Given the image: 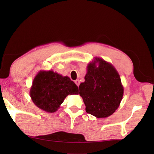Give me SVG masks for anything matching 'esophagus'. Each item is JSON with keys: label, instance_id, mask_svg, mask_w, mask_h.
Wrapping results in <instances>:
<instances>
[{"label": "esophagus", "instance_id": "34e87169", "mask_svg": "<svg viewBox=\"0 0 154 154\" xmlns=\"http://www.w3.org/2000/svg\"><path fill=\"white\" fill-rule=\"evenodd\" d=\"M75 83L76 84V85L78 86V87H79V85H80V80H75Z\"/></svg>", "mask_w": 154, "mask_h": 154}]
</instances>
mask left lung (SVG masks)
I'll use <instances>...</instances> for the list:
<instances>
[{"label": "left lung", "mask_w": 154, "mask_h": 154, "mask_svg": "<svg viewBox=\"0 0 154 154\" xmlns=\"http://www.w3.org/2000/svg\"><path fill=\"white\" fill-rule=\"evenodd\" d=\"M79 88L86 112L97 118L114 114L124 93L117 70L110 63L97 57L88 64L85 82L80 83Z\"/></svg>", "instance_id": "8db88e82"}]
</instances>
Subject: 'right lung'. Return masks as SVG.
<instances>
[{
  "mask_svg": "<svg viewBox=\"0 0 154 154\" xmlns=\"http://www.w3.org/2000/svg\"><path fill=\"white\" fill-rule=\"evenodd\" d=\"M78 86L68 76H62L52 70L40 71L30 88L34 104L47 112L57 111L69 94H78Z\"/></svg>",
  "mask_w": 154,
  "mask_h": 154,
  "instance_id": "add662e5",
  "label": "right lung"
}]
</instances>
